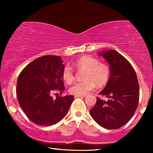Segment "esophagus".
I'll use <instances>...</instances> for the list:
<instances>
[{
  "instance_id": "1",
  "label": "esophagus",
  "mask_w": 153,
  "mask_h": 153,
  "mask_svg": "<svg viewBox=\"0 0 153 153\" xmlns=\"http://www.w3.org/2000/svg\"><path fill=\"white\" fill-rule=\"evenodd\" d=\"M85 95H74L75 98H78V97H84Z\"/></svg>"
}]
</instances>
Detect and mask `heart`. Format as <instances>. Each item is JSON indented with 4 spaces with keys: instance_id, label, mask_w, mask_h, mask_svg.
Instances as JSON below:
<instances>
[{
    "instance_id": "heart-1",
    "label": "heart",
    "mask_w": 153,
    "mask_h": 153,
    "mask_svg": "<svg viewBox=\"0 0 153 153\" xmlns=\"http://www.w3.org/2000/svg\"><path fill=\"white\" fill-rule=\"evenodd\" d=\"M78 70H85L84 80L75 83L70 88V93L75 95H85L95 88L96 83L98 86H103L108 82L110 76L109 68L103 62H99L97 58L91 56H83L74 63ZM63 80L71 83L74 79L72 69L69 65L65 67L62 72Z\"/></svg>"
}]
</instances>
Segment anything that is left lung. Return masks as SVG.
<instances>
[{
  "label": "left lung",
  "instance_id": "obj_1",
  "mask_svg": "<svg viewBox=\"0 0 153 153\" xmlns=\"http://www.w3.org/2000/svg\"><path fill=\"white\" fill-rule=\"evenodd\" d=\"M110 68V77L100 95L108 99L97 97L90 114L97 124L108 129L123 127L131 118L139 104V85L134 70L128 60L116 50L99 53Z\"/></svg>",
  "mask_w": 153,
  "mask_h": 153
}]
</instances>
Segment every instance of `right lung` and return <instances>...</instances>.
Returning <instances> with one entry per match:
<instances>
[{
	"instance_id": "right-lung-1",
	"label": "right lung",
	"mask_w": 153,
	"mask_h": 153,
	"mask_svg": "<svg viewBox=\"0 0 153 153\" xmlns=\"http://www.w3.org/2000/svg\"><path fill=\"white\" fill-rule=\"evenodd\" d=\"M64 68L60 56L48 55L33 60L21 72L16 90L18 102L35 124L55 125L68 114L74 97L59 96L54 100L51 96L54 91H64Z\"/></svg>"
}]
</instances>
